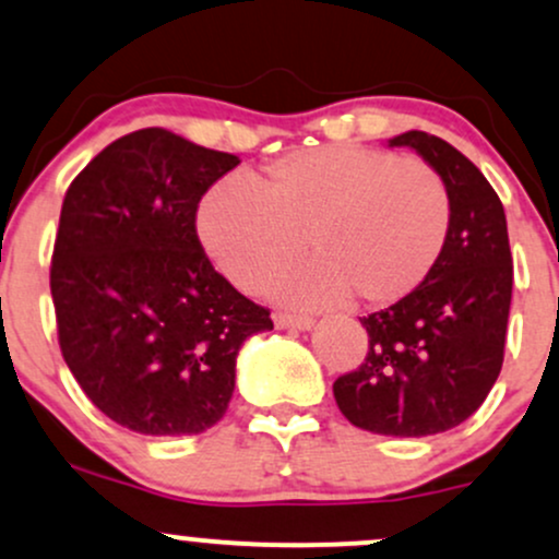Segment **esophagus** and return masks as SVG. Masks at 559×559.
Listing matches in <instances>:
<instances>
[{
	"mask_svg": "<svg viewBox=\"0 0 559 559\" xmlns=\"http://www.w3.org/2000/svg\"><path fill=\"white\" fill-rule=\"evenodd\" d=\"M273 323H275V329H299V331L312 329L310 316H299V312H288V310H275Z\"/></svg>",
	"mask_w": 559,
	"mask_h": 559,
	"instance_id": "obj_1",
	"label": "esophagus"
}]
</instances>
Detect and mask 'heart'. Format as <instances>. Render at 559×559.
Returning <instances> with one entry per match:
<instances>
[{"instance_id":"heart-1","label":"heart","mask_w":559,"mask_h":559,"mask_svg":"<svg viewBox=\"0 0 559 559\" xmlns=\"http://www.w3.org/2000/svg\"><path fill=\"white\" fill-rule=\"evenodd\" d=\"M197 228L210 260L247 292L284 271L305 239L312 260L275 292L389 307L431 275L452 228V202L423 159L323 144L271 159L252 183L228 178L213 186Z\"/></svg>"}]
</instances>
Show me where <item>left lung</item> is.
Masks as SVG:
<instances>
[{"mask_svg":"<svg viewBox=\"0 0 559 559\" xmlns=\"http://www.w3.org/2000/svg\"><path fill=\"white\" fill-rule=\"evenodd\" d=\"M389 144L413 146L439 173L452 228L431 275L409 297L360 318L368 355L336 378L333 396L365 431L431 436L471 418L502 370L512 252L502 202L463 152L426 131Z\"/></svg>","mask_w":559,"mask_h":559,"instance_id":"8db88e82","label":"left lung"}]
</instances>
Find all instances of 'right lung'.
<instances>
[{
  "label": "right lung",
  "mask_w": 559,
  "mask_h": 559,
  "mask_svg": "<svg viewBox=\"0 0 559 559\" xmlns=\"http://www.w3.org/2000/svg\"><path fill=\"white\" fill-rule=\"evenodd\" d=\"M239 165L165 128L112 141L62 199L49 288L57 342L96 409L146 436H191L226 415L243 338L271 331L215 271L197 210Z\"/></svg>",
  "instance_id": "add662e5"
}]
</instances>
